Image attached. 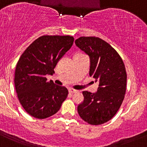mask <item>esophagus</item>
Masks as SVG:
<instances>
[{
  "label": "esophagus",
  "instance_id": "esophagus-1",
  "mask_svg": "<svg viewBox=\"0 0 147 147\" xmlns=\"http://www.w3.org/2000/svg\"><path fill=\"white\" fill-rule=\"evenodd\" d=\"M76 91H77V90H75V89H73V88H69V93H72V94H73V93H76Z\"/></svg>",
  "mask_w": 147,
  "mask_h": 147
}]
</instances>
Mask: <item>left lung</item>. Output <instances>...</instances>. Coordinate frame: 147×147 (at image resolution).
Masks as SVG:
<instances>
[{
    "instance_id": "8db88e82",
    "label": "left lung",
    "mask_w": 147,
    "mask_h": 147,
    "mask_svg": "<svg viewBox=\"0 0 147 147\" xmlns=\"http://www.w3.org/2000/svg\"><path fill=\"white\" fill-rule=\"evenodd\" d=\"M75 43L90 57L89 75L99 84L96 93L83 92L84 100L78 113L90 125H102L114 117L125 98V64L117 51L99 37H81Z\"/></svg>"
}]
</instances>
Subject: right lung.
Returning <instances> with one entry per match:
<instances>
[{"mask_svg": "<svg viewBox=\"0 0 147 147\" xmlns=\"http://www.w3.org/2000/svg\"><path fill=\"white\" fill-rule=\"evenodd\" d=\"M72 36L43 35L22 53L15 71V87L21 105L30 115L45 119L57 113L67 98L64 86L47 81L60 59L71 47Z\"/></svg>", "mask_w": 147, "mask_h": 147, "instance_id": "right-lung-1", "label": "right lung"}]
</instances>
